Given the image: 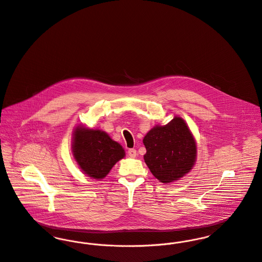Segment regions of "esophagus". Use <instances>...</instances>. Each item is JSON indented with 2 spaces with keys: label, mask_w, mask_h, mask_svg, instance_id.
<instances>
[{
  "label": "esophagus",
  "mask_w": 262,
  "mask_h": 262,
  "mask_svg": "<svg viewBox=\"0 0 262 262\" xmlns=\"http://www.w3.org/2000/svg\"><path fill=\"white\" fill-rule=\"evenodd\" d=\"M128 155H129L130 157L134 158V157H136V155H137V152H136V150L133 149V148H131V149L128 150Z\"/></svg>",
  "instance_id": "34e87169"
}]
</instances>
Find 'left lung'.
Here are the masks:
<instances>
[{"label":"left lung","mask_w":262,"mask_h":262,"mask_svg":"<svg viewBox=\"0 0 262 262\" xmlns=\"http://www.w3.org/2000/svg\"><path fill=\"white\" fill-rule=\"evenodd\" d=\"M144 161L151 173L163 184L187 174L196 160V142L186 121L174 116L166 125H155L143 138Z\"/></svg>","instance_id":"8db88e82"}]
</instances>
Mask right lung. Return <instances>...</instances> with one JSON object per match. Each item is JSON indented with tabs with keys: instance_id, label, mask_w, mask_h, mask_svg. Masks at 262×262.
Instances as JSON below:
<instances>
[{
	"instance_id": "add662e5",
	"label": "right lung",
	"mask_w": 262,
	"mask_h": 262,
	"mask_svg": "<svg viewBox=\"0 0 262 262\" xmlns=\"http://www.w3.org/2000/svg\"><path fill=\"white\" fill-rule=\"evenodd\" d=\"M72 151L84 174L103 180L113 166L125 157V150L103 130L77 125L73 134Z\"/></svg>"
}]
</instances>
